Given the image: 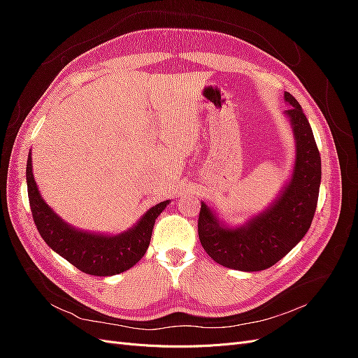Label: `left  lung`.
<instances>
[{
	"instance_id": "8db88e82",
	"label": "left lung",
	"mask_w": 358,
	"mask_h": 358,
	"mask_svg": "<svg viewBox=\"0 0 358 358\" xmlns=\"http://www.w3.org/2000/svg\"><path fill=\"white\" fill-rule=\"evenodd\" d=\"M289 109L284 112L296 142L294 167L273 203L242 225L221 221L201 201L199 237L213 262L242 272H258L276 264L308 233L315 215L321 157L308 117L289 92L284 94Z\"/></svg>"
}]
</instances>
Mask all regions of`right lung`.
I'll return each instance as SVG.
<instances>
[{
    "instance_id": "add662e5",
    "label": "right lung",
    "mask_w": 358,
    "mask_h": 358,
    "mask_svg": "<svg viewBox=\"0 0 358 358\" xmlns=\"http://www.w3.org/2000/svg\"><path fill=\"white\" fill-rule=\"evenodd\" d=\"M27 161V187L32 218L37 230L50 249L66 258L83 273L113 276L131 268L143 258L159 213L170 200L152 206L133 227L117 234H104L79 230L64 221L43 200L32 173V158Z\"/></svg>"
}]
</instances>
